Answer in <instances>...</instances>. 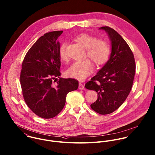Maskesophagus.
Listing matches in <instances>:
<instances>
[{"label": "esophagus", "instance_id": "obj_1", "mask_svg": "<svg viewBox=\"0 0 155 155\" xmlns=\"http://www.w3.org/2000/svg\"><path fill=\"white\" fill-rule=\"evenodd\" d=\"M78 89L80 90H83L84 89V86L82 84V83H79V86H78Z\"/></svg>", "mask_w": 155, "mask_h": 155}]
</instances>
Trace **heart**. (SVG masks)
<instances>
[{
  "instance_id": "b5f03b06",
  "label": "heart",
  "mask_w": 155,
  "mask_h": 155,
  "mask_svg": "<svg viewBox=\"0 0 155 155\" xmlns=\"http://www.w3.org/2000/svg\"><path fill=\"white\" fill-rule=\"evenodd\" d=\"M76 40L86 48V55L97 66L102 65L108 59L110 48L107 42L97 39L96 37L88 33H81L75 37ZM67 42H62L59 49L61 59L66 61L68 57L66 53ZM93 63L89 59L73 62L66 70L67 76L83 80L94 71Z\"/></svg>"
}]
</instances>
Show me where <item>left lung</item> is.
<instances>
[{
    "mask_svg": "<svg viewBox=\"0 0 155 155\" xmlns=\"http://www.w3.org/2000/svg\"><path fill=\"white\" fill-rule=\"evenodd\" d=\"M111 41L109 60L95 76L85 84L97 93V99L91 105L100 114H108L118 109L130 93L135 73L134 56L124 38L113 29L104 26Z\"/></svg>",
    "mask_w": 155,
    "mask_h": 155,
    "instance_id": "1",
    "label": "left lung"
}]
</instances>
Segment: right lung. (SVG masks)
Listing matches in <instances>:
<instances>
[{"label": "right lung", "instance_id": "add662e5", "mask_svg": "<svg viewBox=\"0 0 155 155\" xmlns=\"http://www.w3.org/2000/svg\"><path fill=\"white\" fill-rule=\"evenodd\" d=\"M63 31L47 33L32 45L22 63L20 84L24 99L31 111L43 119L56 116L63 108L67 94L78 87L74 78H60V43ZM59 78L56 85L53 81Z\"/></svg>", "mask_w": 155, "mask_h": 155}]
</instances>
